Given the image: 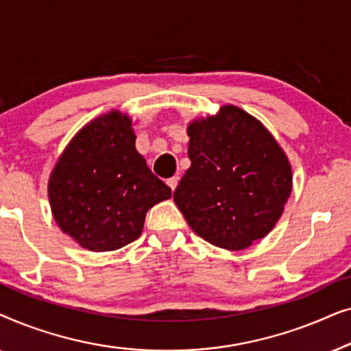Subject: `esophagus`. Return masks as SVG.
I'll list each match as a JSON object with an SVG mask.
<instances>
[{"instance_id":"1","label":"esophagus","mask_w":351,"mask_h":351,"mask_svg":"<svg viewBox=\"0 0 351 351\" xmlns=\"http://www.w3.org/2000/svg\"><path fill=\"white\" fill-rule=\"evenodd\" d=\"M166 184L169 185V189L174 191L176 190V186H177V184H179V177L177 176H174V177H169V179L166 180Z\"/></svg>"}]
</instances>
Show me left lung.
Masks as SVG:
<instances>
[{
	"mask_svg": "<svg viewBox=\"0 0 351 351\" xmlns=\"http://www.w3.org/2000/svg\"><path fill=\"white\" fill-rule=\"evenodd\" d=\"M186 169L174 203L191 230L214 246L243 251L265 238L292 191L286 153L271 132L237 105L195 118Z\"/></svg>",
	"mask_w": 351,
	"mask_h": 351,
	"instance_id": "obj_1",
	"label": "left lung"
}]
</instances>
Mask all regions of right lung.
Segmentation results:
<instances>
[{
    "label": "right lung",
    "mask_w": 351,
    "mask_h": 351,
    "mask_svg": "<svg viewBox=\"0 0 351 351\" xmlns=\"http://www.w3.org/2000/svg\"><path fill=\"white\" fill-rule=\"evenodd\" d=\"M62 232L93 252L117 251L141 237L147 210L171 189L136 150L132 119L119 110L100 114L75 134L47 182Z\"/></svg>",
    "instance_id": "right-lung-1"
}]
</instances>
